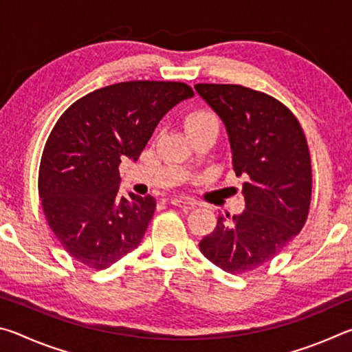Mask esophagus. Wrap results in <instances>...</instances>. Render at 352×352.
Wrapping results in <instances>:
<instances>
[{
  "label": "esophagus",
  "mask_w": 352,
  "mask_h": 352,
  "mask_svg": "<svg viewBox=\"0 0 352 352\" xmlns=\"http://www.w3.org/2000/svg\"><path fill=\"white\" fill-rule=\"evenodd\" d=\"M170 204L174 205V206H178V208H182V210H192V208H195V201H192V200H189V199H172L170 200Z\"/></svg>",
  "instance_id": "obj_1"
}]
</instances>
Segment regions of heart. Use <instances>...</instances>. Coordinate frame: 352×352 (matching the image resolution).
Listing matches in <instances>:
<instances>
[{
  "label": "heart",
  "instance_id": "b5f03b06",
  "mask_svg": "<svg viewBox=\"0 0 352 352\" xmlns=\"http://www.w3.org/2000/svg\"><path fill=\"white\" fill-rule=\"evenodd\" d=\"M210 126H219V122L212 113L205 110H195L192 113H189L186 119H184V127H186L189 135Z\"/></svg>",
  "mask_w": 352,
  "mask_h": 352
}]
</instances>
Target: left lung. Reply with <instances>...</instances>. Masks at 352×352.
<instances>
[{"mask_svg": "<svg viewBox=\"0 0 352 352\" xmlns=\"http://www.w3.org/2000/svg\"><path fill=\"white\" fill-rule=\"evenodd\" d=\"M195 90L222 119L231 166L245 177V210L219 216L199 247L228 273L272 261L305 226L312 197V166L301 124L269 94L234 83H197Z\"/></svg>", "mask_w": 352, "mask_h": 352, "instance_id": "left-lung-1", "label": "left lung"}]
</instances>
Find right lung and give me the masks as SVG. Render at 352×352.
Segmentation results:
<instances>
[{"label":"right lung","mask_w":352,"mask_h":352,"mask_svg":"<svg viewBox=\"0 0 352 352\" xmlns=\"http://www.w3.org/2000/svg\"><path fill=\"white\" fill-rule=\"evenodd\" d=\"M192 96L183 82H121L77 99L58 118L41 155L38 195L71 258L104 270L140 245L157 201L121 197L119 164L136 162L160 119Z\"/></svg>","instance_id":"obj_1"}]
</instances>
